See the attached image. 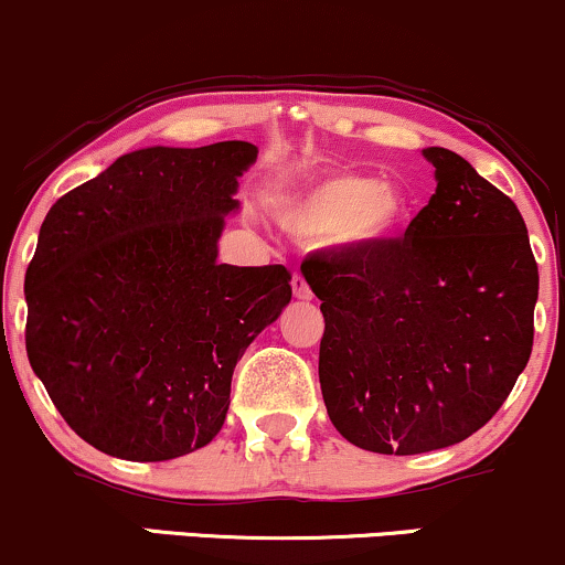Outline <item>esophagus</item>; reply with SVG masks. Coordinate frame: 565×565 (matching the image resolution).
Wrapping results in <instances>:
<instances>
[{
  "label": "esophagus",
  "mask_w": 565,
  "mask_h": 565,
  "mask_svg": "<svg viewBox=\"0 0 565 565\" xmlns=\"http://www.w3.org/2000/svg\"><path fill=\"white\" fill-rule=\"evenodd\" d=\"M294 296L298 298V301H311V296H315L303 275H294Z\"/></svg>",
  "instance_id": "1"
}]
</instances>
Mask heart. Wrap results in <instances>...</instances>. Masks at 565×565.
<instances>
[{
	"mask_svg": "<svg viewBox=\"0 0 565 565\" xmlns=\"http://www.w3.org/2000/svg\"><path fill=\"white\" fill-rule=\"evenodd\" d=\"M280 227L303 241L335 238L372 246L393 238L408 220L401 188L361 172H338L288 191L271 206Z\"/></svg>",
	"mask_w": 565,
	"mask_h": 565,
	"instance_id": "1",
	"label": "heart"
}]
</instances>
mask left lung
Instances as JSON below:
<instances>
[{
  "mask_svg": "<svg viewBox=\"0 0 565 565\" xmlns=\"http://www.w3.org/2000/svg\"><path fill=\"white\" fill-rule=\"evenodd\" d=\"M437 188L401 241L311 254L319 385L356 448L416 456L484 427L524 372L540 275L521 212L456 151H422Z\"/></svg>",
  "mask_w": 565,
  "mask_h": 565,
  "instance_id": "8db88e82",
  "label": "left lung"
}]
</instances>
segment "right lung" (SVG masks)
<instances>
[{
	"instance_id": "obj_1",
	"label": "right lung",
	"mask_w": 565,
	"mask_h": 565,
	"mask_svg": "<svg viewBox=\"0 0 565 565\" xmlns=\"http://www.w3.org/2000/svg\"><path fill=\"white\" fill-rule=\"evenodd\" d=\"M256 154L246 141L138 149L49 209L25 271V351L96 450L170 461L212 443L235 364L290 303L282 264L217 262Z\"/></svg>"
}]
</instances>
